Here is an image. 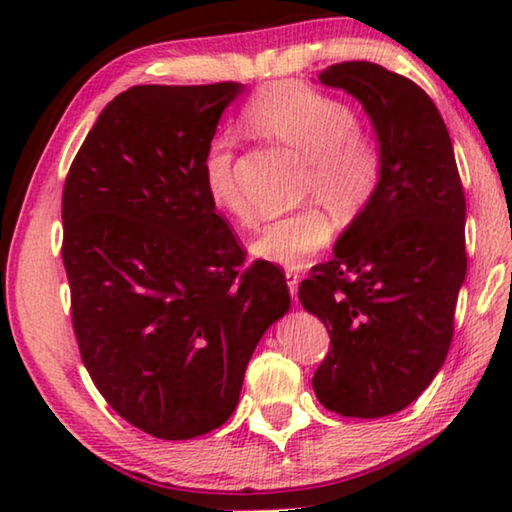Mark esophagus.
Returning a JSON list of instances; mask_svg holds the SVG:
<instances>
[{
    "mask_svg": "<svg viewBox=\"0 0 512 512\" xmlns=\"http://www.w3.org/2000/svg\"><path fill=\"white\" fill-rule=\"evenodd\" d=\"M287 284H289V291H291V298L298 302V287H300V275L296 271H287Z\"/></svg>",
    "mask_w": 512,
    "mask_h": 512,
    "instance_id": "obj_1",
    "label": "esophagus"
}]
</instances>
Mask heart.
<instances>
[{
	"label": "heart",
	"instance_id": "heart-1",
	"mask_svg": "<svg viewBox=\"0 0 512 512\" xmlns=\"http://www.w3.org/2000/svg\"><path fill=\"white\" fill-rule=\"evenodd\" d=\"M244 124L255 135L307 155L305 192L318 196L339 219H357L375 198L381 155L357 131V117L348 103L298 81H280L250 99ZM201 173L210 201L237 223L253 225L255 210L241 192L230 137L219 135L207 144ZM329 241L332 223L320 207L311 205L268 223L250 250L268 264L296 268Z\"/></svg>",
	"mask_w": 512,
	"mask_h": 512
}]
</instances>
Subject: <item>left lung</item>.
I'll return each mask as SVG.
<instances>
[{"mask_svg": "<svg viewBox=\"0 0 512 512\" xmlns=\"http://www.w3.org/2000/svg\"><path fill=\"white\" fill-rule=\"evenodd\" d=\"M318 81L366 110L381 180L334 257L300 284L302 307L332 339L311 384L329 411L384 418L418 400L445 363L467 271L465 194L445 121L413 81L366 60Z\"/></svg>", "mask_w": 512, "mask_h": 512, "instance_id": "obj_1", "label": "left lung"}]
</instances>
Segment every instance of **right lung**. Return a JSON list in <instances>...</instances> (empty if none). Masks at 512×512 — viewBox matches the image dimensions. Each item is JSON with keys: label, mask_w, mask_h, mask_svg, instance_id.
I'll use <instances>...</instances> for the list:
<instances>
[{"label": "right lung", "mask_w": 512, "mask_h": 512, "mask_svg": "<svg viewBox=\"0 0 512 512\" xmlns=\"http://www.w3.org/2000/svg\"><path fill=\"white\" fill-rule=\"evenodd\" d=\"M241 83L135 85L101 110L67 173L63 264L81 359L106 402L162 440L237 409L259 339L291 307L203 185V155Z\"/></svg>", "instance_id": "obj_1"}]
</instances>
